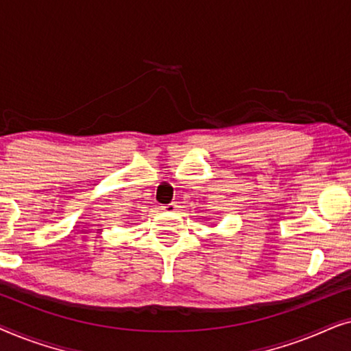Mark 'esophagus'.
Wrapping results in <instances>:
<instances>
[{
  "mask_svg": "<svg viewBox=\"0 0 351 351\" xmlns=\"http://www.w3.org/2000/svg\"><path fill=\"white\" fill-rule=\"evenodd\" d=\"M162 209L167 210V213H176V210H177V204H176V203H171V204L165 206V208H162Z\"/></svg>",
  "mask_w": 351,
  "mask_h": 351,
  "instance_id": "34e87169",
  "label": "esophagus"
}]
</instances>
